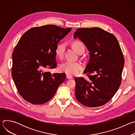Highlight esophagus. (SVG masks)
<instances>
[{
    "instance_id": "esophagus-1",
    "label": "esophagus",
    "mask_w": 135,
    "mask_h": 135,
    "mask_svg": "<svg viewBox=\"0 0 135 135\" xmlns=\"http://www.w3.org/2000/svg\"><path fill=\"white\" fill-rule=\"evenodd\" d=\"M66 78L67 79H71L73 78V77L69 75H66Z\"/></svg>"
}]
</instances>
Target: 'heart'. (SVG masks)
<instances>
[{
    "label": "heart",
    "mask_w": 135,
    "mask_h": 135,
    "mask_svg": "<svg viewBox=\"0 0 135 135\" xmlns=\"http://www.w3.org/2000/svg\"><path fill=\"white\" fill-rule=\"evenodd\" d=\"M70 46L71 48L79 54H82L85 50L83 43L78 40H75L71 42ZM65 50V44L63 43L58 44L55 49V54L56 57L59 60H62L64 57V52ZM82 65L80 62H65L62 64L60 66V70L69 75H76L82 69Z\"/></svg>",
    "instance_id": "obj_1"
}]
</instances>
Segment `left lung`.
<instances>
[{
  "instance_id": "1",
  "label": "left lung",
  "mask_w": 135,
  "mask_h": 135,
  "mask_svg": "<svg viewBox=\"0 0 135 135\" xmlns=\"http://www.w3.org/2000/svg\"><path fill=\"white\" fill-rule=\"evenodd\" d=\"M78 37L89 51L90 60L84 71L87 79L75 78L76 98L89 107L101 106L120 86L123 54L115 36L100 28L77 29L74 38Z\"/></svg>"
}]
</instances>
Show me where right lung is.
Here are the masks:
<instances>
[{
  "instance_id": "add662e5",
  "label": "right lung",
  "mask_w": 135,
  "mask_h": 135,
  "mask_svg": "<svg viewBox=\"0 0 135 135\" xmlns=\"http://www.w3.org/2000/svg\"><path fill=\"white\" fill-rule=\"evenodd\" d=\"M71 28L49 25L27 31L12 54V75L21 97L33 105L49 101L66 79V74L45 71L55 68V49Z\"/></svg>"
}]
</instances>
